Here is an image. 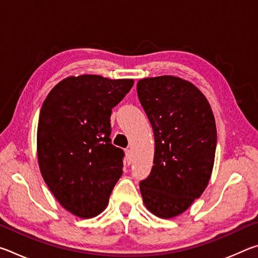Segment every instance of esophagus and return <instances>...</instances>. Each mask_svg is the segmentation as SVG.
I'll use <instances>...</instances> for the list:
<instances>
[{"label": "esophagus", "mask_w": 258, "mask_h": 258, "mask_svg": "<svg viewBox=\"0 0 258 258\" xmlns=\"http://www.w3.org/2000/svg\"><path fill=\"white\" fill-rule=\"evenodd\" d=\"M125 155H126V163L130 165L131 163H132V151H131L130 149H126Z\"/></svg>", "instance_id": "1"}]
</instances>
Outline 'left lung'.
<instances>
[{
	"instance_id": "1",
	"label": "left lung",
	"mask_w": 258,
	"mask_h": 258,
	"mask_svg": "<svg viewBox=\"0 0 258 258\" xmlns=\"http://www.w3.org/2000/svg\"><path fill=\"white\" fill-rule=\"evenodd\" d=\"M137 91L155 135L154 166L140 191L152 214L171 218L206 189L215 159V119L206 97L182 78H143Z\"/></svg>"
}]
</instances>
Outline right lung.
Wrapping results in <instances>:
<instances>
[{
    "label": "right lung",
    "mask_w": 258,
    "mask_h": 258,
    "mask_svg": "<svg viewBox=\"0 0 258 258\" xmlns=\"http://www.w3.org/2000/svg\"><path fill=\"white\" fill-rule=\"evenodd\" d=\"M133 84L72 76L43 102L37 127L42 176L61 206L78 217L101 213L123 174L124 151L111 143L110 116Z\"/></svg>",
    "instance_id": "right-lung-1"
}]
</instances>
